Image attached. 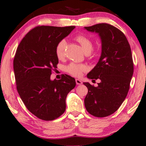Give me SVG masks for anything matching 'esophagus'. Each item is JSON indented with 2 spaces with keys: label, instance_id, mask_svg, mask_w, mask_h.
<instances>
[{
  "label": "esophagus",
  "instance_id": "esophagus-1",
  "mask_svg": "<svg viewBox=\"0 0 146 146\" xmlns=\"http://www.w3.org/2000/svg\"><path fill=\"white\" fill-rule=\"evenodd\" d=\"M76 83L77 85H81V84H82V82L79 79H76Z\"/></svg>",
  "mask_w": 146,
  "mask_h": 146
}]
</instances>
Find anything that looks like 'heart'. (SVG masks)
<instances>
[{"label":"heart","mask_w":146,"mask_h":146,"mask_svg":"<svg viewBox=\"0 0 146 146\" xmlns=\"http://www.w3.org/2000/svg\"><path fill=\"white\" fill-rule=\"evenodd\" d=\"M76 41L80 44L82 49L86 54L90 53L94 48V43L92 40L89 39L85 35H78L76 37ZM66 47V41L62 39L57 43L55 48L56 55L59 59L62 58L64 56L65 48ZM65 71L74 76H80L83 72L87 70V66L83 64H76L74 62H71L65 66Z\"/></svg>","instance_id":"heart-1"}]
</instances>
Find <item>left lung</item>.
<instances>
[{"mask_svg": "<svg viewBox=\"0 0 146 146\" xmlns=\"http://www.w3.org/2000/svg\"><path fill=\"white\" fill-rule=\"evenodd\" d=\"M84 28L101 40L100 58L87 75L101 82L97 87L84 82L88 89L84 105L92 115L105 117L117 111L127 96L134 72L132 52L126 36L115 26L102 23Z\"/></svg>", "mask_w": 146, "mask_h": 146, "instance_id": "8db88e82", "label": "left lung"}]
</instances>
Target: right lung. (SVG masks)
<instances>
[{"label":"right lung","mask_w":146,"mask_h":146,"mask_svg":"<svg viewBox=\"0 0 146 146\" xmlns=\"http://www.w3.org/2000/svg\"><path fill=\"white\" fill-rule=\"evenodd\" d=\"M75 26H37L19 44L14 58L17 91L26 108L43 120L57 119L66 110L67 95L76 86L75 79L63 75L50 80L58 63L55 48Z\"/></svg>","instance_id":"right-lung-1"}]
</instances>
